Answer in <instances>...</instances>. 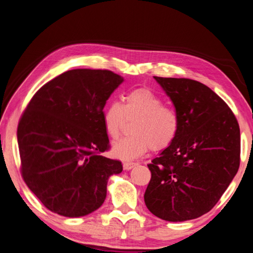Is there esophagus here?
Masks as SVG:
<instances>
[{
  "instance_id": "obj_1",
  "label": "esophagus",
  "mask_w": 253,
  "mask_h": 253,
  "mask_svg": "<svg viewBox=\"0 0 253 253\" xmlns=\"http://www.w3.org/2000/svg\"><path fill=\"white\" fill-rule=\"evenodd\" d=\"M135 165H136V163H133V162H126V163H124V169H125V170H129V169H132Z\"/></svg>"
}]
</instances>
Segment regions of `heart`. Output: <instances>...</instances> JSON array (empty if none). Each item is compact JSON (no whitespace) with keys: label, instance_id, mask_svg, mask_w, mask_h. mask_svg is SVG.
<instances>
[{"label":"heart","instance_id":"b5f03b06","mask_svg":"<svg viewBox=\"0 0 253 253\" xmlns=\"http://www.w3.org/2000/svg\"><path fill=\"white\" fill-rule=\"evenodd\" d=\"M126 120H136L132 136L114 143L113 154L122 161H129L145 154L149 149L163 151L174 141L180 119L171 107L149 88H136L125 95L124 103H108L102 113V121L108 137L117 139Z\"/></svg>","mask_w":253,"mask_h":253}]
</instances>
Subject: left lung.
<instances>
[{
    "mask_svg": "<svg viewBox=\"0 0 253 253\" xmlns=\"http://www.w3.org/2000/svg\"><path fill=\"white\" fill-rule=\"evenodd\" d=\"M154 79L172 101L180 127L148 165L145 203L164 220L195 219L215 207L240 168V126L226 102L200 82Z\"/></svg>",
    "mask_w": 253,
    "mask_h": 253,
    "instance_id": "obj_1",
    "label": "left lung"
}]
</instances>
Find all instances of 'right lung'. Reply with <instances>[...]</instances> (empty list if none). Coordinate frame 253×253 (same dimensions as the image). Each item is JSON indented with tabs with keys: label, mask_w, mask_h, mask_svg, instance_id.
<instances>
[{
	"label": "right lung",
	"mask_w": 253,
	"mask_h": 253,
	"mask_svg": "<svg viewBox=\"0 0 253 253\" xmlns=\"http://www.w3.org/2000/svg\"><path fill=\"white\" fill-rule=\"evenodd\" d=\"M122 82L110 70L66 71L33 95L20 118L21 175L53 213H92L105 200L108 177L122 171L120 161L101 154L111 148L102 113Z\"/></svg>",
	"instance_id": "right-lung-1"
}]
</instances>
